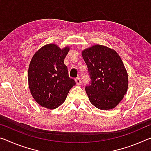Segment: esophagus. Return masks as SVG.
<instances>
[{"label":"esophagus","mask_w":151,"mask_h":151,"mask_svg":"<svg viewBox=\"0 0 151 151\" xmlns=\"http://www.w3.org/2000/svg\"><path fill=\"white\" fill-rule=\"evenodd\" d=\"M75 82L77 85H81V79L80 77H77L75 78Z\"/></svg>","instance_id":"esophagus-1"}]
</instances>
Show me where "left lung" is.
I'll return each mask as SVG.
<instances>
[{
    "label": "left lung",
    "mask_w": 151,
    "mask_h": 151,
    "mask_svg": "<svg viewBox=\"0 0 151 151\" xmlns=\"http://www.w3.org/2000/svg\"><path fill=\"white\" fill-rule=\"evenodd\" d=\"M91 81L85 87L91 104L108 110L117 106L127 92L128 73L120 56L115 50L95 45L82 52Z\"/></svg>",
    "instance_id": "8db88e82"
}]
</instances>
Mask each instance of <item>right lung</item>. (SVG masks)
Returning <instances> with one entry per match:
<instances>
[{
	"instance_id": "1",
	"label": "right lung",
	"mask_w": 151,
	"mask_h": 151,
	"mask_svg": "<svg viewBox=\"0 0 151 151\" xmlns=\"http://www.w3.org/2000/svg\"><path fill=\"white\" fill-rule=\"evenodd\" d=\"M69 47L60 49L54 44L45 45L33 55L28 69V83L33 99L50 109L63 104L76 85L69 77L64 60Z\"/></svg>"
}]
</instances>
